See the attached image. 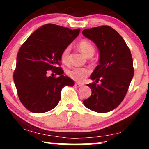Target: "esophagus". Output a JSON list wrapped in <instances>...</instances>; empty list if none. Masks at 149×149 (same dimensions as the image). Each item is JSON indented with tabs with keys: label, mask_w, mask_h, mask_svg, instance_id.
<instances>
[{
	"label": "esophagus",
	"mask_w": 149,
	"mask_h": 149,
	"mask_svg": "<svg viewBox=\"0 0 149 149\" xmlns=\"http://www.w3.org/2000/svg\"><path fill=\"white\" fill-rule=\"evenodd\" d=\"M82 86H83V84H78V83H76V84H75V86L78 87V88L81 87Z\"/></svg>",
	"instance_id": "1"
}]
</instances>
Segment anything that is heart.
I'll return each instance as SVG.
<instances>
[{
  "mask_svg": "<svg viewBox=\"0 0 149 149\" xmlns=\"http://www.w3.org/2000/svg\"><path fill=\"white\" fill-rule=\"evenodd\" d=\"M79 49L87 57H91L95 53V48L91 42L88 40H81L79 43ZM70 46H66L61 54V60L64 64H68L70 62ZM91 70L84 67H74L67 71V74L73 80L76 81H83L88 75L90 74Z\"/></svg>",
  "mask_w": 149,
  "mask_h": 149,
  "instance_id": "b5f03b06",
  "label": "heart"
}]
</instances>
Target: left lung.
Listing matches in <instances>:
<instances>
[{
  "instance_id": "left-lung-1",
  "label": "left lung",
  "mask_w": 149,
  "mask_h": 149,
  "mask_svg": "<svg viewBox=\"0 0 149 149\" xmlns=\"http://www.w3.org/2000/svg\"><path fill=\"white\" fill-rule=\"evenodd\" d=\"M82 33L100 52L99 65L91 76L95 82L87 84L92 93L84 104L95 112H109L122 102L134 76L131 51L120 34L109 26L85 29ZM98 80L99 85L96 84Z\"/></svg>"
}]
</instances>
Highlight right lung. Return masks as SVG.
I'll use <instances>...</instances> for the list:
<instances>
[{
    "label": "right lung",
    "mask_w": 149,
    "mask_h": 149,
    "mask_svg": "<svg viewBox=\"0 0 149 149\" xmlns=\"http://www.w3.org/2000/svg\"><path fill=\"white\" fill-rule=\"evenodd\" d=\"M80 31L48 23L34 31L21 46L13 80L20 101L31 112L42 113L52 110L60 101L63 88L74 86L58 65L62 51ZM48 72L51 76H47Z\"/></svg>",
    "instance_id": "add662e5"
}]
</instances>
